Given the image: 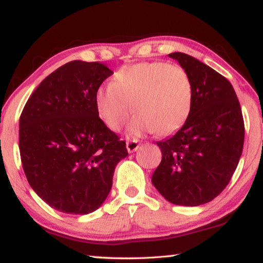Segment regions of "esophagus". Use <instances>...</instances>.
Instances as JSON below:
<instances>
[{"label": "esophagus", "instance_id": "34e87169", "mask_svg": "<svg viewBox=\"0 0 263 263\" xmlns=\"http://www.w3.org/2000/svg\"><path fill=\"white\" fill-rule=\"evenodd\" d=\"M139 147V141L137 139H133V140H128L126 142V148H127V152L128 153H133L136 152V151Z\"/></svg>", "mask_w": 263, "mask_h": 263}]
</instances>
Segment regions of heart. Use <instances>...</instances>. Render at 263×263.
<instances>
[{
	"label": "heart",
	"mask_w": 263,
	"mask_h": 263,
	"mask_svg": "<svg viewBox=\"0 0 263 263\" xmlns=\"http://www.w3.org/2000/svg\"><path fill=\"white\" fill-rule=\"evenodd\" d=\"M193 101L188 72L163 61L123 66L112 82L97 89L95 95L97 114L112 131L121 130L135 109L138 114L127 127L131 136L173 135L188 121Z\"/></svg>",
	"instance_id": "b5f03b06"
}]
</instances>
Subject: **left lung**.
Here are the masks:
<instances>
[{
  "label": "left lung",
  "mask_w": 263,
  "mask_h": 263,
  "mask_svg": "<svg viewBox=\"0 0 263 263\" xmlns=\"http://www.w3.org/2000/svg\"><path fill=\"white\" fill-rule=\"evenodd\" d=\"M169 57L190 75L194 101L184 125L157 142L162 159L152 183L168 202L197 206L216 198L238 166L245 138L242 112L228 79L185 53Z\"/></svg>",
  "instance_id": "left-lung-1"
}]
</instances>
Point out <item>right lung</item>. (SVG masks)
<instances>
[{
    "label": "right lung",
    "mask_w": 263,
    "mask_h": 263,
    "mask_svg": "<svg viewBox=\"0 0 263 263\" xmlns=\"http://www.w3.org/2000/svg\"><path fill=\"white\" fill-rule=\"evenodd\" d=\"M112 74L74 60L43 80L20 118V152L29 184L55 210L87 215L108 197L125 141L99 117L95 95Z\"/></svg>",
    "instance_id": "right-lung-1"
}]
</instances>
